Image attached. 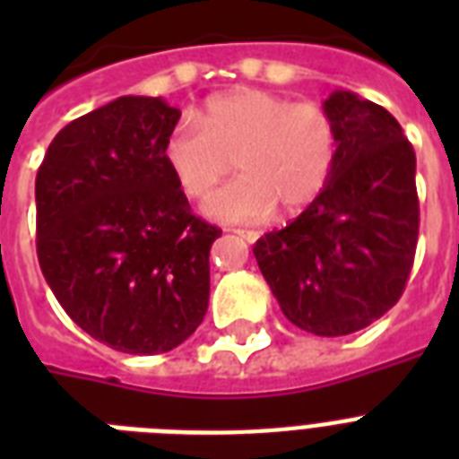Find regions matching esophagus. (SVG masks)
I'll return each instance as SVG.
<instances>
[{"label": "esophagus", "instance_id": "1", "mask_svg": "<svg viewBox=\"0 0 459 459\" xmlns=\"http://www.w3.org/2000/svg\"><path fill=\"white\" fill-rule=\"evenodd\" d=\"M236 236H240L243 240H247V243H257L259 240V230H247V229H236L233 230Z\"/></svg>", "mask_w": 459, "mask_h": 459}]
</instances>
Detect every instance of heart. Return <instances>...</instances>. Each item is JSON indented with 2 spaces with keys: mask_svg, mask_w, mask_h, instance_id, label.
Here are the masks:
<instances>
[{
  "mask_svg": "<svg viewBox=\"0 0 459 459\" xmlns=\"http://www.w3.org/2000/svg\"><path fill=\"white\" fill-rule=\"evenodd\" d=\"M202 121L204 126L190 114L180 117L166 135L161 157L187 197L207 195L236 159L243 176L202 202L204 216L214 221H266L279 204L298 212L331 180L338 131L319 104L243 88L212 97Z\"/></svg>",
  "mask_w": 459,
  "mask_h": 459,
  "instance_id": "1",
  "label": "heart"
}]
</instances>
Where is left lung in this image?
<instances>
[{
    "mask_svg": "<svg viewBox=\"0 0 459 459\" xmlns=\"http://www.w3.org/2000/svg\"><path fill=\"white\" fill-rule=\"evenodd\" d=\"M338 131L324 193L252 252L286 319L335 338L384 316L405 290L420 236L417 157L395 118L350 90L321 102Z\"/></svg>",
    "mask_w": 459,
    "mask_h": 459,
    "instance_id": "1",
    "label": "left lung"
}]
</instances>
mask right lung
<instances>
[{
    "mask_svg": "<svg viewBox=\"0 0 459 459\" xmlns=\"http://www.w3.org/2000/svg\"><path fill=\"white\" fill-rule=\"evenodd\" d=\"M180 111L126 95L56 133L38 178L47 286L95 341L131 355L178 348L209 302L221 230L190 214L161 147Z\"/></svg>",
    "mask_w": 459,
    "mask_h": 459,
    "instance_id": "add662e5",
    "label": "right lung"
}]
</instances>
